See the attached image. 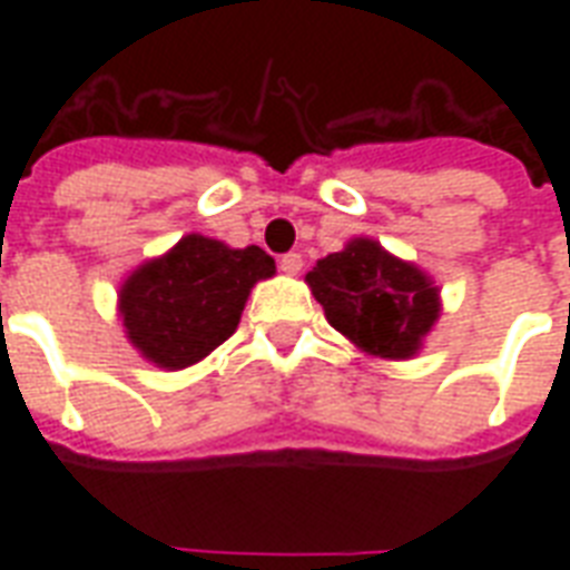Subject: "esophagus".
Listing matches in <instances>:
<instances>
[{"label":"esophagus","instance_id":"34e87169","mask_svg":"<svg viewBox=\"0 0 570 570\" xmlns=\"http://www.w3.org/2000/svg\"><path fill=\"white\" fill-rule=\"evenodd\" d=\"M302 265H305V262H302L298 253H286V256H281V272L284 274H298L302 272Z\"/></svg>","mask_w":570,"mask_h":570}]
</instances>
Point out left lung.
I'll return each instance as SVG.
<instances>
[{
	"instance_id": "left-lung-1",
	"label": "left lung",
	"mask_w": 570,
	"mask_h": 570,
	"mask_svg": "<svg viewBox=\"0 0 570 570\" xmlns=\"http://www.w3.org/2000/svg\"><path fill=\"white\" fill-rule=\"evenodd\" d=\"M305 281L326 321L372 357H415L440 317V289L428 274L370 237L347 240L345 249L317 262Z\"/></svg>"
}]
</instances>
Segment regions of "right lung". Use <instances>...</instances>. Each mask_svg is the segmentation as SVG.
<instances>
[{
	"label": "right lung",
	"mask_w": 570,
	"mask_h": 570,
	"mask_svg": "<svg viewBox=\"0 0 570 570\" xmlns=\"http://www.w3.org/2000/svg\"><path fill=\"white\" fill-rule=\"evenodd\" d=\"M272 274L274 259L262 247L186 235L121 284L118 311L130 345L161 370H186L235 333L249 289Z\"/></svg>",
	"instance_id": "obj_1"
}]
</instances>
